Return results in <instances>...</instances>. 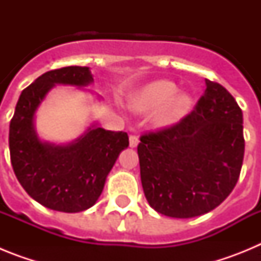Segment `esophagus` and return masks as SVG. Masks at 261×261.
Returning <instances> with one entry per match:
<instances>
[{
    "label": "esophagus",
    "instance_id": "esophagus-1",
    "mask_svg": "<svg viewBox=\"0 0 261 261\" xmlns=\"http://www.w3.org/2000/svg\"><path fill=\"white\" fill-rule=\"evenodd\" d=\"M138 142H140V140H138L137 136H135V135L129 136V146L136 147L138 145Z\"/></svg>",
    "mask_w": 261,
    "mask_h": 261
}]
</instances>
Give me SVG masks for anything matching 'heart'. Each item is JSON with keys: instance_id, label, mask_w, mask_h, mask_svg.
<instances>
[{"instance_id": "obj_1", "label": "heart", "mask_w": 261, "mask_h": 261, "mask_svg": "<svg viewBox=\"0 0 261 261\" xmlns=\"http://www.w3.org/2000/svg\"><path fill=\"white\" fill-rule=\"evenodd\" d=\"M179 89L171 81H155L137 90L129 106L136 112H149L156 110L153 123L159 128L176 124L186 116L192 106V98L188 94H177Z\"/></svg>"}]
</instances>
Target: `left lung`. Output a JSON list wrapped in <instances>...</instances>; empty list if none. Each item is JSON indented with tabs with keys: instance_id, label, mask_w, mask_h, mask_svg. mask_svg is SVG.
Listing matches in <instances>:
<instances>
[{
	"instance_id": "left-lung-1",
	"label": "left lung",
	"mask_w": 261,
	"mask_h": 261,
	"mask_svg": "<svg viewBox=\"0 0 261 261\" xmlns=\"http://www.w3.org/2000/svg\"><path fill=\"white\" fill-rule=\"evenodd\" d=\"M204 95L177 124L141 136L137 153L145 197L154 211L192 218L234 190L244 155L243 114L231 94L205 80Z\"/></svg>"
}]
</instances>
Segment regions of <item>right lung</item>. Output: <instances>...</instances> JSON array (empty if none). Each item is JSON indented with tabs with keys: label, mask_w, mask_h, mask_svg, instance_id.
<instances>
[{
	"label": "right lung",
	"mask_w": 261,
	"mask_h": 261,
	"mask_svg": "<svg viewBox=\"0 0 261 261\" xmlns=\"http://www.w3.org/2000/svg\"><path fill=\"white\" fill-rule=\"evenodd\" d=\"M94 78L87 66H66L41 74L18 99L10 121L9 147L18 181L32 199L52 211L78 213L91 208L105 188L119 154L126 149L125 132L94 123L70 144L41 141L35 114L55 85L84 87Z\"/></svg>",
	"instance_id": "obj_1"
}]
</instances>
